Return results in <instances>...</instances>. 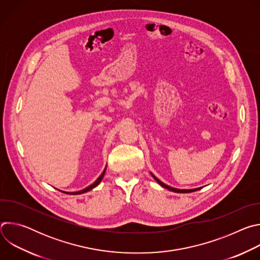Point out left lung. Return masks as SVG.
<instances>
[{
	"mask_svg": "<svg viewBox=\"0 0 260 260\" xmlns=\"http://www.w3.org/2000/svg\"><path fill=\"white\" fill-rule=\"evenodd\" d=\"M151 175H152V177L157 181V183L160 185V186H162L164 188H166V189H168V190L174 191V192H178V193H188V192L197 191V190H199V189H201V188H202V187H200V188H194V189H178V188H173V187L169 186V185H167V184L162 183L160 180H158V179H157L153 174H151Z\"/></svg>",
	"mask_w": 260,
	"mask_h": 260,
	"instance_id": "1",
	"label": "left lung"
}]
</instances>
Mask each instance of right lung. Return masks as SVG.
<instances>
[{
    "label": "right lung",
    "mask_w": 260,
    "mask_h": 260,
    "mask_svg": "<svg viewBox=\"0 0 260 260\" xmlns=\"http://www.w3.org/2000/svg\"><path fill=\"white\" fill-rule=\"evenodd\" d=\"M105 172H106V169H105L104 172L101 174V176H100L91 185H89L88 187H86V188H84V189H82V190H80V191H76V192H64V193H69V194H81V193H84V192H87V191L91 190L92 188L96 187L98 185L100 184V182L102 181V179H103V177H104V175H105ZM62 192H63V191H62Z\"/></svg>",
    "instance_id": "add662e5"
}]
</instances>
